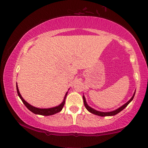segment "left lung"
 I'll list each match as a JSON object with an SVG mask.
<instances>
[{
	"label": "left lung",
	"mask_w": 148,
	"mask_h": 148,
	"mask_svg": "<svg viewBox=\"0 0 148 148\" xmlns=\"http://www.w3.org/2000/svg\"><path fill=\"white\" fill-rule=\"evenodd\" d=\"M134 95H135V92L133 95V96L131 97V99L129 100V101L127 102V103H125V104L123 105L122 106L119 107L118 109H117L116 110H114V111H112V112H99V111H97V110H95L93 108H92L90 107L89 106H88V104H87L86 102V98H85V97L83 96V99H84V103L85 105V107L86 108V109L88 110L89 112H91V113L95 114V115H97V116H102V117H104V116H114V115H116L118 113H119L121 111V110H123L124 108H125L127 106V105H128L130 102L132 101V100L133 99L134 97Z\"/></svg>",
	"instance_id": "obj_1"
}]
</instances>
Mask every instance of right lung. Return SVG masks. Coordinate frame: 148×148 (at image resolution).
I'll return each mask as SVG.
<instances>
[{"instance_id":"obj_1","label":"right lung","mask_w":148,"mask_h":148,"mask_svg":"<svg viewBox=\"0 0 148 148\" xmlns=\"http://www.w3.org/2000/svg\"><path fill=\"white\" fill-rule=\"evenodd\" d=\"M16 89H17V94H18V96L19 97V98L21 99L22 102H23L25 106L27 108L30 110V111L32 112V113H34L35 114H38V115H42V116H51V115H53L55 114H57V113H58V112L61 111L62 108H63L64 105L65 99H66L67 92H66V93L64 96L63 101H62V103L61 104H59V106L53 107V108H36V107L31 106V104H29L28 102H27L25 101V100L23 99V97H21V94H20L19 89H18V87H17V84H16Z\"/></svg>"}]
</instances>
